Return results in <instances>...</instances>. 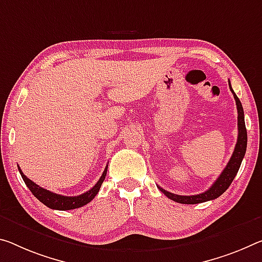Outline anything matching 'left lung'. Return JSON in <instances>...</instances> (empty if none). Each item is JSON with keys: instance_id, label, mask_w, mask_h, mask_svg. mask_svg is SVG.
<instances>
[{"instance_id": "left-lung-1", "label": "left lung", "mask_w": 262, "mask_h": 262, "mask_svg": "<svg viewBox=\"0 0 262 262\" xmlns=\"http://www.w3.org/2000/svg\"><path fill=\"white\" fill-rule=\"evenodd\" d=\"M228 84H230L231 92L233 93V97L235 99V103H236V110H238V140H236L234 151L232 154L226 168L224 169L223 172L221 173V176L217 178V181L214 182L212 186H211L209 190H206L205 192L199 193V194H193V196H181V194H175V193L169 192V191L162 189L161 186L157 185V188H159L162 192L165 194V196L173 202L181 203V204H198V203L212 201V199L218 198L219 196H222V194L225 192V191L228 189V186L231 185L232 181L234 180L236 172H238L240 164H242L243 159L245 156V152H246L247 130H246V126H245L244 110H243L242 102H240L239 98L236 97L234 91L232 90L231 82H228Z\"/></svg>"}]
</instances>
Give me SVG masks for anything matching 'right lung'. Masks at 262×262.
<instances>
[{"label":"right lung","mask_w":262,"mask_h":262,"mask_svg":"<svg viewBox=\"0 0 262 262\" xmlns=\"http://www.w3.org/2000/svg\"><path fill=\"white\" fill-rule=\"evenodd\" d=\"M107 168L108 165H106L105 170H103L101 177L99 178V181L97 182L92 189L86 191L85 193L79 194V196H74V197H68V196H61V194H57L53 193L51 191H49L47 189L40 188L39 185H37L36 183H34L31 180L24 175L22 170H20L19 165H18V170L20 176H22L24 183L27 184V186L29 188V190L31 191L32 194L38 199L40 203H43L44 205H47L50 209L53 210H60V211H66V210H73V209H79V207L84 206L86 204L92 201V199L97 196V193L100 190V186L102 184V182L105 181L106 173H107Z\"/></svg>","instance_id":"right-lung-1"}]
</instances>
